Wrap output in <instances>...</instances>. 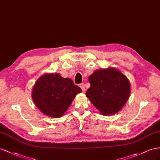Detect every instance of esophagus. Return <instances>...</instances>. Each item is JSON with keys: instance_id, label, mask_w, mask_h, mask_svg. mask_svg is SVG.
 Returning <instances> with one entry per match:
<instances>
[{"instance_id": "obj_1", "label": "esophagus", "mask_w": 160, "mask_h": 160, "mask_svg": "<svg viewBox=\"0 0 160 160\" xmlns=\"http://www.w3.org/2000/svg\"><path fill=\"white\" fill-rule=\"evenodd\" d=\"M80 87L82 88V91L83 92H85L86 88H85V84L84 83H82L80 84Z\"/></svg>"}]
</instances>
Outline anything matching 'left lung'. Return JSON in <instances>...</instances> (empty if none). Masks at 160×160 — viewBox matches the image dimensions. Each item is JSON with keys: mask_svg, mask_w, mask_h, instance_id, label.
I'll return each mask as SVG.
<instances>
[{"mask_svg": "<svg viewBox=\"0 0 160 160\" xmlns=\"http://www.w3.org/2000/svg\"><path fill=\"white\" fill-rule=\"evenodd\" d=\"M91 84L86 95L93 105L105 116L118 112L130 94L129 81L116 69L97 70L88 78Z\"/></svg>", "mask_w": 160, "mask_h": 160, "instance_id": "left-lung-1", "label": "left lung"}]
</instances>
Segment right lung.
<instances>
[{
  "label": "right lung",
  "mask_w": 160,
  "mask_h": 160,
  "mask_svg": "<svg viewBox=\"0 0 160 160\" xmlns=\"http://www.w3.org/2000/svg\"><path fill=\"white\" fill-rule=\"evenodd\" d=\"M81 88L70 78L59 73H47L36 81L32 91L35 105L45 115L60 118L67 111Z\"/></svg>",
  "instance_id": "add662e5"
}]
</instances>
